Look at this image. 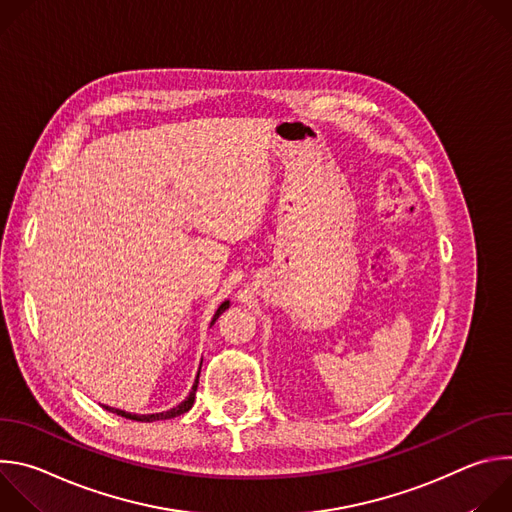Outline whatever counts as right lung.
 <instances>
[{
	"label": "right lung",
	"mask_w": 512,
	"mask_h": 512,
	"mask_svg": "<svg viewBox=\"0 0 512 512\" xmlns=\"http://www.w3.org/2000/svg\"><path fill=\"white\" fill-rule=\"evenodd\" d=\"M229 308V302H223L221 304V308L216 310V314H214V318H212V322H216V318L221 316L225 310ZM198 375H200V371H198ZM196 389H198V377H196V381H194V385H192V391H190V395L180 403V405H176L174 409H170V411H164V413H152V415H131V413H125V411H121V409H113V407H107V405H103L107 411H111V413H117V415H121V417H125V419H133V421H158V419H172V417H178V415H182V413H186L192 405H194V397H196Z\"/></svg>",
	"instance_id": "add662e5"
}]
</instances>
